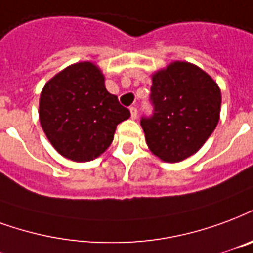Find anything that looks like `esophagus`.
<instances>
[{
  "mask_svg": "<svg viewBox=\"0 0 253 253\" xmlns=\"http://www.w3.org/2000/svg\"><path fill=\"white\" fill-rule=\"evenodd\" d=\"M130 112H131L132 119H136V117H138V110L135 107H130Z\"/></svg>",
  "mask_w": 253,
  "mask_h": 253,
  "instance_id": "esophagus-1",
  "label": "esophagus"
}]
</instances>
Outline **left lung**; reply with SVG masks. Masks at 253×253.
Masks as SVG:
<instances>
[{
	"instance_id": "left-lung-1",
	"label": "left lung",
	"mask_w": 253,
	"mask_h": 253,
	"mask_svg": "<svg viewBox=\"0 0 253 253\" xmlns=\"http://www.w3.org/2000/svg\"><path fill=\"white\" fill-rule=\"evenodd\" d=\"M154 115L142 118L147 147L164 162L175 164L196 154L216 128L221 91L204 69L173 61L151 75Z\"/></svg>"
}]
</instances>
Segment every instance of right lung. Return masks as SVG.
Here are the masks:
<instances>
[{
    "instance_id": "add662e5",
    "label": "right lung",
    "mask_w": 253,
    "mask_h": 253,
    "mask_svg": "<svg viewBox=\"0 0 253 253\" xmlns=\"http://www.w3.org/2000/svg\"><path fill=\"white\" fill-rule=\"evenodd\" d=\"M130 111L106 89L92 61L68 65L41 91L39 119L50 145L64 158L88 162L107 150L117 126Z\"/></svg>"
}]
</instances>
